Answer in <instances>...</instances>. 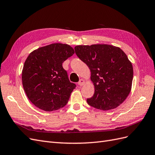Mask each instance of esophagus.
I'll return each instance as SVG.
<instances>
[{
  "label": "esophagus",
  "mask_w": 155,
  "mask_h": 155,
  "mask_svg": "<svg viewBox=\"0 0 155 155\" xmlns=\"http://www.w3.org/2000/svg\"><path fill=\"white\" fill-rule=\"evenodd\" d=\"M84 83H85V81H84L83 79H81L79 81V82L78 83V85L79 86H82L84 85Z\"/></svg>",
  "instance_id": "1"
}]
</instances>
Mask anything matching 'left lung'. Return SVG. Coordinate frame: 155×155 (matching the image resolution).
Segmentation results:
<instances>
[{
  "label": "left lung",
  "mask_w": 155,
  "mask_h": 155,
  "mask_svg": "<svg viewBox=\"0 0 155 155\" xmlns=\"http://www.w3.org/2000/svg\"><path fill=\"white\" fill-rule=\"evenodd\" d=\"M74 50L91 72L95 91L87 100L88 104L108 110L122 104L130 92L133 78L132 64L123 50L108 45H79Z\"/></svg>",
  "instance_id": "8db88e82"
}]
</instances>
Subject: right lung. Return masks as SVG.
Wrapping results in <instances>:
<instances>
[{
    "mask_svg": "<svg viewBox=\"0 0 155 155\" xmlns=\"http://www.w3.org/2000/svg\"><path fill=\"white\" fill-rule=\"evenodd\" d=\"M74 54L71 46L51 44L32 51L23 67L22 81L30 101L45 111L67 105L76 84L70 81L63 63Z\"/></svg>",
    "mask_w": 155,
    "mask_h": 155,
    "instance_id": "1",
    "label": "right lung"
}]
</instances>
